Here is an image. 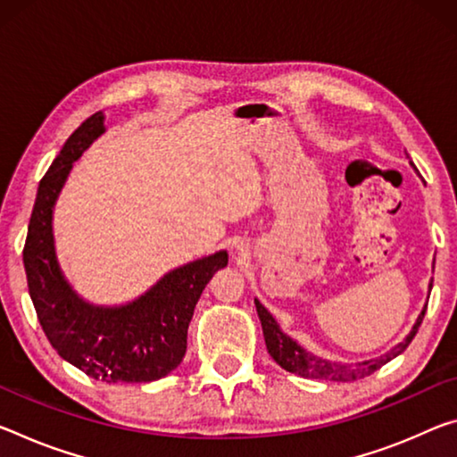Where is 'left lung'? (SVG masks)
I'll use <instances>...</instances> for the list:
<instances>
[{
  "label": "left lung",
  "mask_w": 457,
  "mask_h": 457,
  "mask_svg": "<svg viewBox=\"0 0 457 457\" xmlns=\"http://www.w3.org/2000/svg\"><path fill=\"white\" fill-rule=\"evenodd\" d=\"M431 287H433V280L429 282V293H431ZM254 305L258 311L260 323H262L266 350L280 368H285L287 372L299 374V376H303V378L337 380V382L364 378V376L372 374L374 370H378L380 366H385L386 361H390L393 358H396L398 353H403L404 350H407V345L412 342L419 325H421V321H423L425 309H427V305H425L421 313H419L415 325H412L409 331V336L404 337L403 342H398L396 345L390 347L386 353H382V356L372 358V360L358 361V364H344V361L313 356V353L307 352L305 347H303L301 344H296L291 336H287V333L280 329V325L277 323V320H274V317L270 315V311H268L262 303L254 299Z\"/></svg>",
  "instance_id": "obj_1"
}]
</instances>
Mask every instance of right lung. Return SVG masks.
<instances>
[{
	"label": "right lung",
	"instance_id": "1",
	"mask_svg": "<svg viewBox=\"0 0 457 457\" xmlns=\"http://www.w3.org/2000/svg\"><path fill=\"white\" fill-rule=\"evenodd\" d=\"M104 121V112L87 118L40 180L24 245L28 291L50 345L62 360L101 382H152L183 361L195 305L213 274L228 266V252L172 268L146 293L121 305H96L72 288L54 248V205L72 162L105 132Z\"/></svg>",
	"mask_w": 457,
	"mask_h": 457
}]
</instances>
